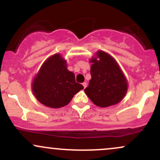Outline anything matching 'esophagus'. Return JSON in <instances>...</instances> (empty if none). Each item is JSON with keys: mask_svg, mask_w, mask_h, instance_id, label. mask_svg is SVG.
<instances>
[{"mask_svg": "<svg viewBox=\"0 0 160 160\" xmlns=\"http://www.w3.org/2000/svg\"><path fill=\"white\" fill-rule=\"evenodd\" d=\"M82 86H83L84 89H85V88L86 87V86H87V83H86V82H82Z\"/></svg>", "mask_w": 160, "mask_h": 160, "instance_id": "34e87169", "label": "esophagus"}]
</instances>
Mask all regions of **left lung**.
Returning <instances> with one entry per match:
<instances>
[{
	"instance_id": "8db88e82",
	"label": "left lung",
	"mask_w": 160,
	"mask_h": 160,
	"mask_svg": "<svg viewBox=\"0 0 160 160\" xmlns=\"http://www.w3.org/2000/svg\"><path fill=\"white\" fill-rule=\"evenodd\" d=\"M91 62V80L84 92L96 106L107 108L118 104L128 90V82L117 62L99 50Z\"/></svg>"
}]
</instances>
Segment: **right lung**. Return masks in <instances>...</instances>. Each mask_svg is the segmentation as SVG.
I'll list each match as a JSON object with an SVG mask.
<instances>
[{"mask_svg":"<svg viewBox=\"0 0 160 160\" xmlns=\"http://www.w3.org/2000/svg\"><path fill=\"white\" fill-rule=\"evenodd\" d=\"M32 89L35 98L43 105L60 108L69 104L83 86L76 82L74 74L67 68V61L56 53L43 62L33 79Z\"/></svg>","mask_w":160,"mask_h":160,"instance_id":"1","label":"right lung"}]
</instances>
